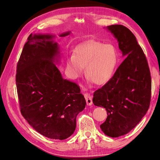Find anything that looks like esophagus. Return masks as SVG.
I'll use <instances>...</instances> for the list:
<instances>
[{
	"instance_id": "34e87169",
	"label": "esophagus",
	"mask_w": 160,
	"mask_h": 160,
	"mask_svg": "<svg viewBox=\"0 0 160 160\" xmlns=\"http://www.w3.org/2000/svg\"><path fill=\"white\" fill-rule=\"evenodd\" d=\"M84 98L86 99V102H87V106H91L93 104V100H92V96H90L89 94L88 93H84Z\"/></svg>"
}]
</instances>
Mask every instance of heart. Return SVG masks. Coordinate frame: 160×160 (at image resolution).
<instances>
[{
    "label": "heart",
    "mask_w": 160,
    "mask_h": 160,
    "mask_svg": "<svg viewBox=\"0 0 160 160\" xmlns=\"http://www.w3.org/2000/svg\"><path fill=\"white\" fill-rule=\"evenodd\" d=\"M73 52L67 62L71 77L82 76L86 67V76L97 85H102L111 79L120 59L115 46L93 40L79 44Z\"/></svg>",
    "instance_id": "b5f03b06"
}]
</instances>
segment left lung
<instances>
[{
  "label": "left lung",
  "mask_w": 160,
  "mask_h": 160,
  "mask_svg": "<svg viewBox=\"0 0 160 160\" xmlns=\"http://www.w3.org/2000/svg\"><path fill=\"white\" fill-rule=\"evenodd\" d=\"M104 28L116 38L122 56L127 58L111 80L93 93V102L107 111L102 131L108 137L118 138L130 132L147 113L151 78L147 58L133 33L121 25Z\"/></svg>",
  "instance_id": "1"
}]
</instances>
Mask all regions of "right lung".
I'll use <instances>...</instances> for the list:
<instances>
[{
    "mask_svg": "<svg viewBox=\"0 0 160 160\" xmlns=\"http://www.w3.org/2000/svg\"><path fill=\"white\" fill-rule=\"evenodd\" d=\"M55 38L51 33L29 35L17 64L16 82L22 116L39 133L62 140L76 130V117L86 100L79 87L64 79L56 67L61 53Z\"/></svg>",
    "mask_w": 160,
    "mask_h": 160,
    "instance_id": "1",
    "label": "right lung"
}]
</instances>
